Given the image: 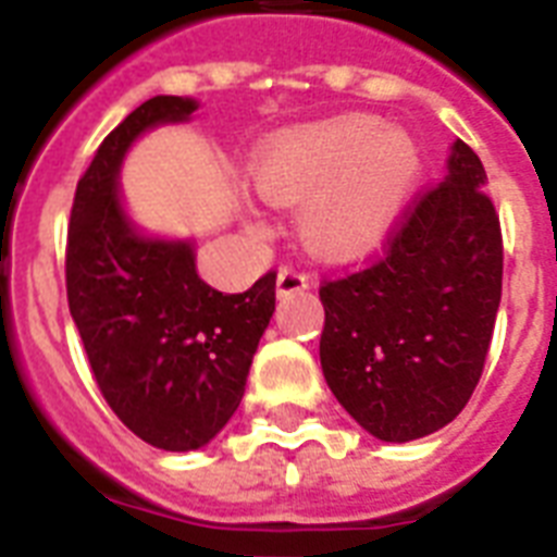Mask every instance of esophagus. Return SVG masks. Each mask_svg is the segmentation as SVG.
<instances>
[{
    "label": "esophagus",
    "instance_id": "34e87169",
    "mask_svg": "<svg viewBox=\"0 0 557 557\" xmlns=\"http://www.w3.org/2000/svg\"><path fill=\"white\" fill-rule=\"evenodd\" d=\"M309 286V274L300 271L297 265H283L277 274V295H292V292H304Z\"/></svg>",
    "mask_w": 557,
    "mask_h": 557
}]
</instances>
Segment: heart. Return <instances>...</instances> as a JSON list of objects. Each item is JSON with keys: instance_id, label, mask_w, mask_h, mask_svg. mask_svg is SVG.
Wrapping results in <instances>:
<instances>
[{"instance_id": "heart-1", "label": "heart", "mask_w": 557, "mask_h": 557, "mask_svg": "<svg viewBox=\"0 0 557 557\" xmlns=\"http://www.w3.org/2000/svg\"><path fill=\"white\" fill-rule=\"evenodd\" d=\"M419 147L381 117L341 115L271 138L253 182L274 205H300V239L326 260L361 257L384 243L416 178Z\"/></svg>"}]
</instances>
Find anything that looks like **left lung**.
<instances>
[{
    "label": "left lung",
    "mask_w": 557,
    "mask_h": 557,
    "mask_svg": "<svg viewBox=\"0 0 557 557\" xmlns=\"http://www.w3.org/2000/svg\"><path fill=\"white\" fill-rule=\"evenodd\" d=\"M483 161L454 141L364 269L323 280L321 367L344 410L384 442L440 431L468 405L492 347L503 234Z\"/></svg>",
    "instance_id": "8db88e82"
}]
</instances>
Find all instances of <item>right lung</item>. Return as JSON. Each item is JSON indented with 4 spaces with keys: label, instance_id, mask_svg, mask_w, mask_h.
Returning a JSON list of instances; mask_svg holds the SVG:
<instances>
[{
    "label": "right lung",
    "instance_id": "obj_1",
    "mask_svg": "<svg viewBox=\"0 0 557 557\" xmlns=\"http://www.w3.org/2000/svg\"><path fill=\"white\" fill-rule=\"evenodd\" d=\"M193 109L159 95L103 138L74 190L65 243V295L91 375L117 419L164 450L201 448L234 416L277 288L269 271L222 295L199 280L190 245L144 239L126 222L115 187L126 147Z\"/></svg>",
    "mask_w": 557,
    "mask_h": 557
}]
</instances>
